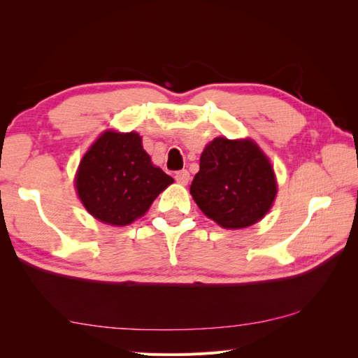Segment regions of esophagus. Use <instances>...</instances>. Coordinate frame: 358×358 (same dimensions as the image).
Masks as SVG:
<instances>
[{
    "mask_svg": "<svg viewBox=\"0 0 358 358\" xmlns=\"http://www.w3.org/2000/svg\"><path fill=\"white\" fill-rule=\"evenodd\" d=\"M175 180H177V183H180V185H187L189 180H191V175H189V172L186 169L178 171V172H175Z\"/></svg>",
    "mask_w": 358,
    "mask_h": 358,
    "instance_id": "34e87169",
    "label": "esophagus"
}]
</instances>
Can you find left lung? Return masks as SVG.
Masks as SVG:
<instances>
[{
  "mask_svg": "<svg viewBox=\"0 0 358 358\" xmlns=\"http://www.w3.org/2000/svg\"><path fill=\"white\" fill-rule=\"evenodd\" d=\"M196 206L224 229H243L268 214L277 195L269 158L250 138L212 140L191 185Z\"/></svg>",
  "mask_w": 358,
  "mask_h": 358,
  "instance_id": "1",
  "label": "left lung"
}]
</instances>
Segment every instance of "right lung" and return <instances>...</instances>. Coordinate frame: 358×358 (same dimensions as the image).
<instances>
[{
  "label": "right lung",
  "mask_w": 358,
  "mask_h": 358,
  "mask_svg": "<svg viewBox=\"0 0 358 358\" xmlns=\"http://www.w3.org/2000/svg\"><path fill=\"white\" fill-rule=\"evenodd\" d=\"M173 178L150 162L136 132L106 131L81 158L75 187L90 215L112 226L143 217Z\"/></svg>",
  "instance_id": "obj_1"
}]
</instances>
